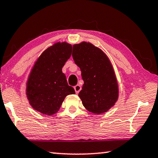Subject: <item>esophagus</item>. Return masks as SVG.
Returning a JSON list of instances; mask_svg holds the SVG:
<instances>
[{
  "label": "esophagus",
  "mask_w": 158,
  "mask_h": 158,
  "mask_svg": "<svg viewBox=\"0 0 158 158\" xmlns=\"http://www.w3.org/2000/svg\"><path fill=\"white\" fill-rule=\"evenodd\" d=\"M74 89H75V92H76V94H78L79 92L81 91V87L79 85H77L74 87Z\"/></svg>",
  "instance_id": "1"
}]
</instances>
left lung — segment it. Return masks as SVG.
Listing matches in <instances>:
<instances>
[{"instance_id":"left-lung-1","label":"left lung","mask_w":158,"mask_h":158,"mask_svg":"<svg viewBox=\"0 0 158 158\" xmlns=\"http://www.w3.org/2000/svg\"><path fill=\"white\" fill-rule=\"evenodd\" d=\"M72 56L84 81L78 94L82 104L95 114L106 112L118 98L117 80L109 59L102 50L86 42L74 45Z\"/></svg>"}]
</instances>
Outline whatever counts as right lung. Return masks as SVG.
<instances>
[{"label": "right lung", "instance_id": "obj_1", "mask_svg": "<svg viewBox=\"0 0 158 158\" xmlns=\"http://www.w3.org/2000/svg\"><path fill=\"white\" fill-rule=\"evenodd\" d=\"M71 51L69 44L56 43L43 52L33 67L27 82V95L31 106L43 114L56 113L67 95L76 93L62 73Z\"/></svg>", "mask_w": 158, "mask_h": 158}]
</instances>
